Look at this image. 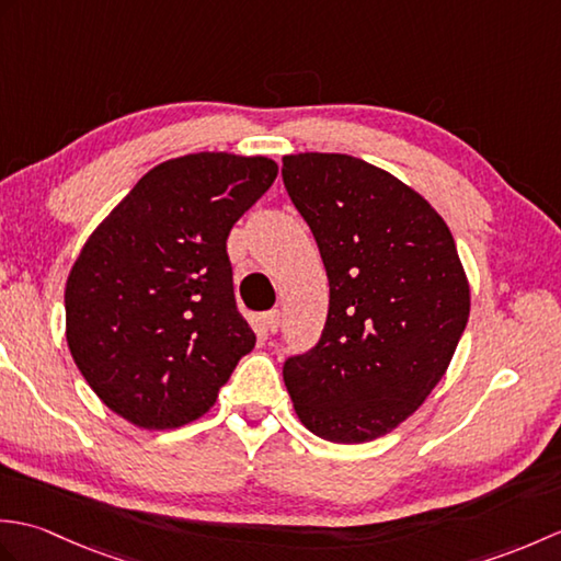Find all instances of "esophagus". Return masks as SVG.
Here are the masks:
<instances>
[{
    "label": "esophagus",
    "instance_id": "34e87169",
    "mask_svg": "<svg viewBox=\"0 0 561 561\" xmlns=\"http://www.w3.org/2000/svg\"><path fill=\"white\" fill-rule=\"evenodd\" d=\"M262 323H265V328L270 332H277L279 330V311H270V313L262 316Z\"/></svg>",
    "mask_w": 561,
    "mask_h": 561
}]
</instances>
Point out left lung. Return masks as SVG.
<instances>
[{
    "label": "left lung",
    "mask_w": 561,
    "mask_h": 561,
    "mask_svg": "<svg viewBox=\"0 0 561 561\" xmlns=\"http://www.w3.org/2000/svg\"><path fill=\"white\" fill-rule=\"evenodd\" d=\"M282 178L330 282L320 342L284 364L294 410L332 444L386 436L444 378L468 325L456 241L416 190L347 153H289Z\"/></svg>",
    "instance_id": "1"
}]
</instances>
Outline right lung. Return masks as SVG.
<instances>
[{
  "instance_id": "add662e5",
  "label": "right lung",
  "mask_w": 561,
  "mask_h": 561,
  "mask_svg": "<svg viewBox=\"0 0 561 561\" xmlns=\"http://www.w3.org/2000/svg\"><path fill=\"white\" fill-rule=\"evenodd\" d=\"M267 157L199 151L141 178L69 270L67 347L139 428L205 414L255 335L236 311L226 238L277 178Z\"/></svg>"
}]
</instances>
